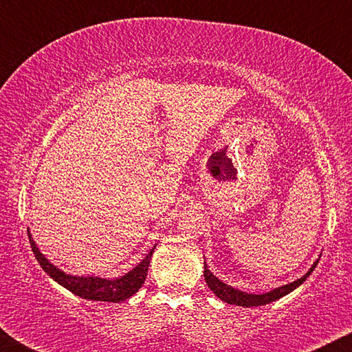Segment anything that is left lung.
<instances>
[{
  "mask_svg": "<svg viewBox=\"0 0 352 352\" xmlns=\"http://www.w3.org/2000/svg\"><path fill=\"white\" fill-rule=\"evenodd\" d=\"M205 264V270H204V276H205V281L208 284V287H210L214 295L220 300L228 302V305H234V306H242V307H254V306H264V305H269L272 301H276L279 298H283L284 295L290 294L292 290H295L296 287H300V285L306 281L309 278V275L314 272L315 267L318 264V259L314 262V265L309 269V272L306 273L305 276H301L300 279H296V281L290 283V284H285L281 285V287L278 289H273L270 292H267V294H261V295H254V294H247V292H242V290H237L233 289L231 285L225 284L220 281L217 276H214L211 270L206 267V262Z\"/></svg>",
  "mask_w": 352,
  "mask_h": 352,
  "instance_id": "obj_1",
  "label": "left lung"
}]
</instances>
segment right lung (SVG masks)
I'll return each instance as SVG.
<instances>
[{
  "label": "right lung",
  "instance_id": "add662e5",
  "mask_svg": "<svg viewBox=\"0 0 352 352\" xmlns=\"http://www.w3.org/2000/svg\"><path fill=\"white\" fill-rule=\"evenodd\" d=\"M28 236H29V241H31V247L35 254V259L38 261L41 269L54 279V281L63 285L65 289L73 292L74 295L83 298V300H93V301L119 302V301H126L130 296L135 295L146 281L147 269H148V264H151V258L155 250L153 247L151 252L146 254V258L142 259L133 270H130L121 278L105 279L99 276H73L62 272L60 269H57L54 264H51V262L40 253V250L37 245H35L29 230H28Z\"/></svg>",
  "mask_w": 352,
  "mask_h": 352
}]
</instances>
